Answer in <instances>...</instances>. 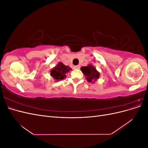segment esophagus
<instances>
[{"label":"esophagus","mask_w":148,"mask_h":148,"mask_svg":"<svg viewBox=\"0 0 148 148\" xmlns=\"http://www.w3.org/2000/svg\"><path fill=\"white\" fill-rule=\"evenodd\" d=\"M80 68V66L79 65H75L73 66V69L75 70H77V69H79Z\"/></svg>","instance_id":"obj_1"}]
</instances>
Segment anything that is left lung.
I'll list each match as a JSON object with an SVG mask.
<instances>
[{
    "instance_id": "8db88e82",
    "label": "left lung",
    "mask_w": 148,
    "mask_h": 148,
    "mask_svg": "<svg viewBox=\"0 0 148 148\" xmlns=\"http://www.w3.org/2000/svg\"><path fill=\"white\" fill-rule=\"evenodd\" d=\"M81 70L86 77L88 82L92 83V81L95 82L99 78L100 74L97 70L92 65H88L86 66H82ZM94 83V82H93Z\"/></svg>"
}]
</instances>
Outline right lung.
Masks as SVG:
<instances>
[{"label":"right lung","mask_w":148,"mask_h":148,"mask_svg":"<svg viewBox=\"0 0 148 148\" xmlns=\"http://www.w3.org/2000/svg\"><path fill=\"white\" fill-rule=\"evenodd\" d=\"M70 70H71L70 67L64 65L62 62H59L51 70V76L57 81H60L66 77V73Z\"/></svg>","instance_id":"1"}]
</instances>
